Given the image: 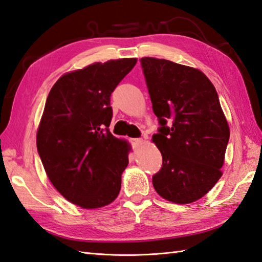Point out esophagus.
Listing matches in <instances>:
<instances>
[{
    "label": "esophagus",
    "instance_id": "1",
    "mask_svg": "<svg viewBox=\"0 0 262 262\" xmlns=\"http://www.w3.org/2000/svg\"><path fill=\"white\" fill-rule=\"evenodd\" d=\"M131 142H132L133 147H135V148H138V147H139L140 145L144 144V140H142L141 138H136V139H132V140H131Z\"/></svg>",
    "mask_w": 262,
    "mask_h": 262
}]
</instances>
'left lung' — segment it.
<instances>
[{
    "instance_id": "left-lung-1",
    "label": "left lung",
    "mask_w": 262,
    "mask_h": 262,
    "mask_svg": "<svg viewBox=\"0 0 262 262\" xmlns=\"http://www.w3.org/2000/svg\"><path fill=\"white\" fill-rule=\"evenodd\" d=\"M141 66L161 124L151 138L163 157L152 186L172 203H192L223 176L230 130L218 93L197 68L151 57Z\"/></svg>"
}]
</instances>
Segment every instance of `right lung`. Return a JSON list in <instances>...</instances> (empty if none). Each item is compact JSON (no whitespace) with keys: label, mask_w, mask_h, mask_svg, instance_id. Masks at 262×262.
Returning <instances> with one entry per match:
<instances>
[{"label":"right lung","mask_w":262,"mask_h":262,"mask_svg":"<svg viewBox=\"0 0 262 262\" xmlns=\"http://www.w3.org/2000/svg\"><path fill=\"white\" fill-rule=\"evenodd\" d=\"M137 63L112 59L68 72L49 92L36 133L37 151L54 188L82 209L114 202L131 145L111 133V95Z\"/></svg>","instance_id":"right-lung-1"}]
</instances>
